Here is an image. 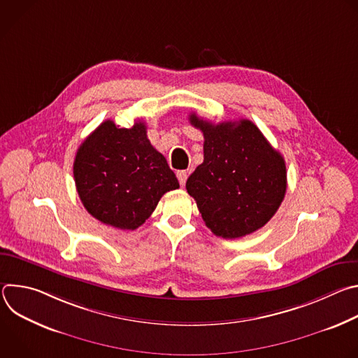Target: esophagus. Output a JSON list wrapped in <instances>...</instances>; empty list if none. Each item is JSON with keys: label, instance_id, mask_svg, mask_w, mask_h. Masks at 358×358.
I'll list each match as a JSON object with an SVG mask.
<instances>
[{"label": "esophagus", "instance_id": "34e87169", "mask_svg": "<svg viewBox=\"0 0 358 358\" xmlns=\"http://www.w3.org/2000/svg\"><path fill=\"white\" fill-rule=\"evenodd\" d=\"M187 177H188V173H187V171H184V170L177 173V178H178V181H180V184H181V185H184V184H185Z\"/></svg>", "mask_w": 358, "mask_h": 358}]
</instances>
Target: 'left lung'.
<instances>
[{
  "label": "left lung",
  "instance_id": "8db88e82",
  "mask_svg": "<svg viewBox=\"0 0 358 358\" xmlns=\"http://www.w3.org/2000/svg\"><path fill=\"white\" fill-rule=\"evenodd\" d=\"M203 134V162L185 188L206 225L225 239L262 228L286 192V166L279 151L250 120L214 124L189 116Z\"/></svg>",
  "mask_w": 358,
  "mask_h": 358
}]
</instances>
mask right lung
Masks as SVG:
<instances>
[{"label": "right lung", "mask_w": 358, "mask_h": 358, "mask_svg": "<svg viewBox=\"0 0 358 358\" xmlns=\"http://www.w3.org/2000/svg\"><path fill=\"white\" fill-rule=\"evenodd\" d=\"M73 177L87 213L117 229H136L160 198L180 187L166 157L151 145L147 127L101 123L78 148Z\"/></svg>", "instance_id": "1"}]
</instances>
